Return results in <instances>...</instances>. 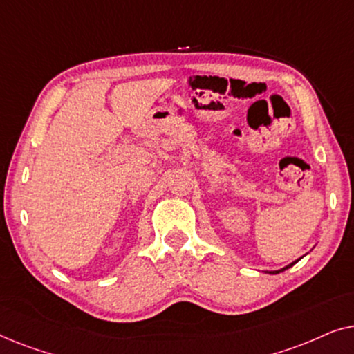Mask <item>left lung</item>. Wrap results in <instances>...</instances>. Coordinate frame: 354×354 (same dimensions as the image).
Here are the masks:
<instances>
[{
    "instance_id": "left-lung-1",
    "label": "left lung",
    "mask_w": 354,
    "mask_h": 354,
    "mask_svg": "<svg viewBox=\"0 0 354 354\" xmlns=\"http://www.w3.org/2000/svg\"><path fill=\"white\" fill-rule=\"evenodd\" d=\"M295 263H297V261H295ZM295 263H293V264H295ZM293 264H290V266H287V268H285V269L292 268V266H293ZM285 269H282V270H285ZM282 270H275V272H270V274H279V272H282Z\"/></svg>"
}]
</instances>
